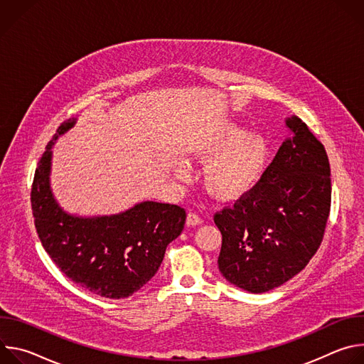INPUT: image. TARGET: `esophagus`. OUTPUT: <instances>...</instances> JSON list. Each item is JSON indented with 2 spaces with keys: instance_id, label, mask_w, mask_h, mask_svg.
Here are the masks:
<instances>
[{
  "instance_id": "1",
  "label": "esophagus",
  "mask_w": 364,
  "mask_h": 364,
  "mask_svg": "<svg viewBox=\"0 0 364 364\" xmlns=\"http://www.w3.org/2000/svg\"><path fill=\"white\" fill-rule=\"evenodd\" d=\"M201 218L197 215V213H194V212H190L188 215H187V220H186V223H187V226H197V225H201Z\"/></svg>"
}]
</instances>
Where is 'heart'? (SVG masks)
<instances>
[{
    "label": "heart",
    "instance_id": "b5f03b06",
    "mask_svg": "<svg viewBox=\"0 0 364 364\" xmlns=\"http://www.w3.org/2000/svg\"><path fill=\"white\" fill-rule=\"evenodd\" d=\"M191 152L197 159L210 160L204 168L209 191L229 200L252 193L264 180L271 161L268 139L259 134L249 135L235 124L215 128L196 142Z\"/></svg>",
    "mask_w": 364,
    "mask_h": 364
}]
</instances>
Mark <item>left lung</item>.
Wrapping results in <instances>:
<instances>
[{
    "mask_svg": "<svg viewBox=\"0 0 364 364\" xmlns=\"http://www.w3.org/2000/svg\"><path fill=\"white\" fill-rule=\"evenodd\" d=\"M264 180L215 215L222 233L219 271L233 285L261 294L299 274L321 245L331 205L324 145L296 117Z\"/></svg>",
    "mask_w": 364,
    "mask_h": 364,
    "instance_id": "1",
    "label": "left lung"
}]
</instances>
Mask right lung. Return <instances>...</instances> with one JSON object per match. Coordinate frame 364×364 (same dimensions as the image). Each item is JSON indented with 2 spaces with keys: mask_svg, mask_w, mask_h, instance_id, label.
I'll use <instances>...</instances> for the list:
<instances>
[{
  "mask_svg": "<svg viewBox=\"0 0 364 364\" xmlns=\"http://www.w3.org/2000/svg\"><path fill=\"white\" fill-rule=\"evenodd\" d=\"M75 124L72 118L58 128L36 168V230L51 261L75 284L105 298H127L157 274L168 243L184 229L186 210L177 204L142 201L111 216L66 213L50 188L51 146Z\"/></svg>",
  "mask_w": 364,
  "mask_h": 364,
  "instance_id": "add662e5",
  "label": "right lung"
}]
</instances>
